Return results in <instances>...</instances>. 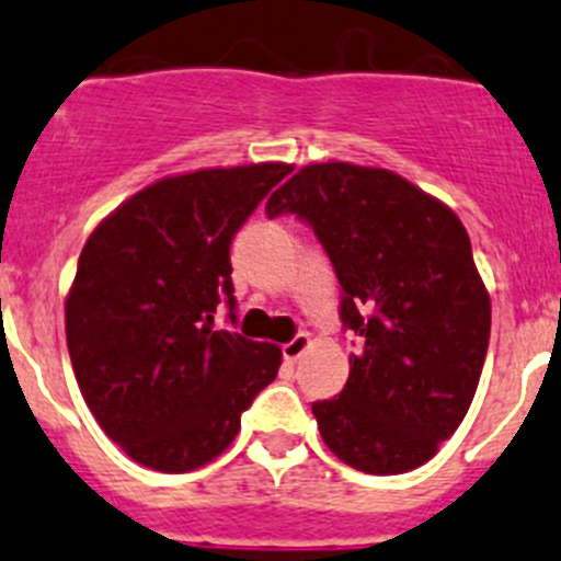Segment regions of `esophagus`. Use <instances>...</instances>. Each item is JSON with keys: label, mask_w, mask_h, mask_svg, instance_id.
I'll use <instances>...</instances> for the list:
<instances>
[{"label": "esophagus", "mask_w": 561, "mask_h": 561, "mask_svg": "<svg viewBox=\"0 0 561 561\" xmlns=\"http://www.w3.org/2000/svg\"><path fill=\"white\" fill-rule=\"evenodd\" d=\"M309 342H312L309 340V334H304L301 331V334H296L290 342H285V345H282V358H285L287 364H296L298 358L304 356V351L309 347Z\"/></svg>", "instance_id": "1"}]
</instances>
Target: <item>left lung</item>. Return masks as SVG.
<instances>
[{
  "label": "left lung",
  "instance_id": "1",
  "mask_svg": "<svg viewBox=\"0 0 561 561\" xmlns=\"http://www.w3.org/2000/svg\"><path fill=\"white\" fill-rule=\"evenodd\" d=\"M312 227L358 336L340 394L312 402L325 447L364 474L427 463L463 422L491 340V298L458 216L400 175L309 164L265 203Z\"/></svg>",
  "mask_w": 561,
  "mask_h": 561
}]
</instances>
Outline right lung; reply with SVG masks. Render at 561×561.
Masks as SVG:
<instances>
[{"label": "right lung", "mask_w": 561, "mask_h": 561, "mask_svg": "<svg viewBox=\"0 0 561 561\" xmlns=\"http://www.w3.org/2000/svg\"><path fill=\"white\" fill-rule=\"evenodd\" d=\"M287 164L164 178L119 205L84 243L65 304L87 408L128 458L183 474L225 453L241 413L276 378L282 351L236 325L230 247Z\"/></svg>", "instance_id": "add662e5"}]
</instances>
